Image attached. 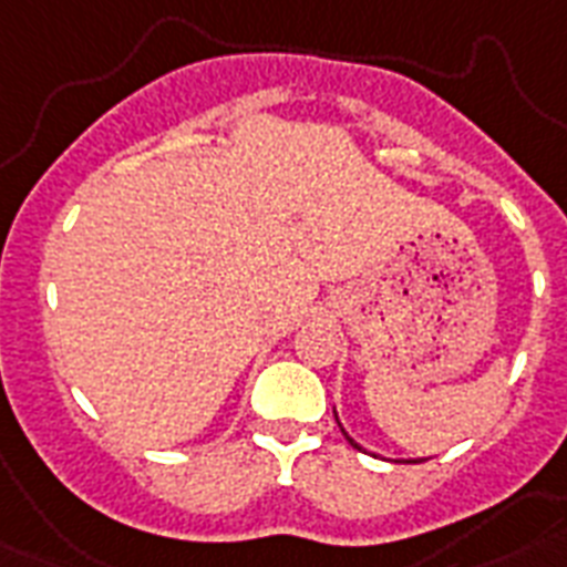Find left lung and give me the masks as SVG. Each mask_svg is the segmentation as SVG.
<instances>
[{"label":"left lung","mask_w":567,"mask_h":567,"mask_svg":"<svg viewBox=\"0 0 567 567\" xmlns=\"http://www.w3.org/2000/svg\"><path fill=\"white\" fill-rule=\"evenodd\" d=\"M336 421H338V414H336ZM338 426H341V423H338ZM341 432H344V426H341ZM344 439H347V441H350V444H353V447H355V450H362V447H359V444H355V441H353V439H350V435H347V432H344ZM412 462H414V458H412Z\"/></svg>","instance_id":"left-lung-1"}]
</instances>
